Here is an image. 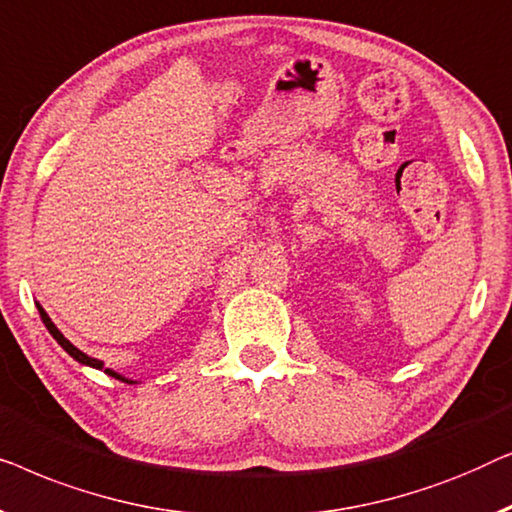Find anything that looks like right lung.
Segmentation results:
<instances>
[{
    "mask_svg": "<svg viewBox=\"0 0 512 512\" xmlns=\"http://www.w3.org/2000/svg\"><path fill=\"white\" fill-rule=\"evenodd\" d=\"M37 308H39V315H41L43 325H46V329L50 331V334H53V338H55V341H57V343H60V345H62V348H64V350H67V352H69V355L76 359V362H81V364H85V366H95V369H102V366H104V362H99V359H95V357H88V355H85V352H83V350H78L74 343H69V341H67V338H64V336H62V331H60V329H57V327L53 325V320H50V318H48V313H46V311H43V308H41L39 304H37ZM106 373H109V376H115V378H120V376H118V373H113L111 369H106ZM120 380H125V378H120ZM125 383H129V380H125Z\"/></svg>",
    "mask_w": 512,
    "mask_h": 512,
    "instance_id": "right-lung-1",
    "label": "right lung"
}]
</instances>
